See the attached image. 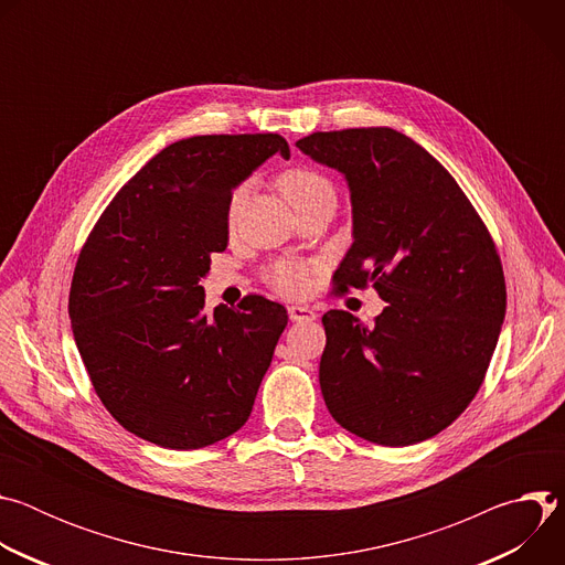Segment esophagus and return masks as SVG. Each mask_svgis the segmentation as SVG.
<instances>
[{"instance_id": "34e87169", "label": "esophagus", "mask_w": 565, "mask_h": 565, "mask_svg": "<svg viewBox=\"0 0 565 565\" xmlns=\"http://www.w3.org/2000/svg\"><path fill=\"white\" fill-rule=\"evenodd\" d=\"M288 317L292 321H312V319H317V312L310 306L295 303V306H288Z\"/></svg>"}]
</instances>
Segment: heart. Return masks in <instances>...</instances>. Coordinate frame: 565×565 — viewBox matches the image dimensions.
<instances>
[{
	"label": "heart",
	"mask_w": 565,
	"mask_h": 565,
	"mask_svg": "<svg viewBox=\"0 0 565 565\" xmlns=\"http://www.w3.org/2000/svg\"><path fill=\"white\" fill-rule=\"evenodd\" d=\"M277 188L281 190V194L288 199V203L295 210L299 205H303L306 201L315 199L317 194L333 192L329 179L321 177L312 168H290V170L281 172L277 177ZM244 196H246V188L244 185L236 188L232 192L230 207H227L230 225L234 223V218L238 214V207H241V203H244ZM312 273H315V266L303 264V262H277L268 270V279H270L275 290H279V292H284L288 297H301L312 286Z\"/></svg>",
	"instance_id": "1"
}]
</instances>
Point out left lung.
<instances>
[{
	"instance_id": "1",
	"label": "left lung",
	"mask_w": 565,
	"mask_h": 565,
	"mask_svg": "<svg viewBox=\"0 0 565 565\" xmlns=\"http://www.w3.org/2000/svg\"><path fill=\"white\" fill-rule=\"evenodd\" d=\"M297 147L349 183L353 246L338 290L373 284L388 303L373 327L347 310L321 317V395L369 443H423L467 409L497 349L508 292L494 241L454 177L405 134L315 131Z\"/></svg>"
}]
</instances>
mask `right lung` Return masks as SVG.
Here are the masks:
<instances>
[{
    "label": "right lung",
    "mask_w": 565,
    "mask_h": 565,
    "mask_svg": "<svg viewBox=\"0 0 565 565\" xmlns=\"http://www.w3.org/2000/svg\"><path fill=\"white\" fill-rule=\"evenodd\" d=\"M275 153L290 156L279 134L172 142L114 196L77 257L79 358L107 412L142 440L201 449L250 418L286 308L250 295L205 312L199 281L227 246L232 190Z\"/></svg>",
    "instance_id": "add662e5"
}]
</instances>
